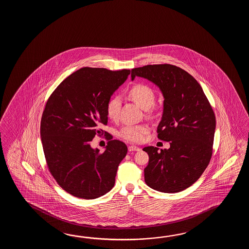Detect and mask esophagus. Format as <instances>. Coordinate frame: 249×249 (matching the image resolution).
I'll use <instances>...</instances> for the list:
<instances>
[{"label":"esophagus","instance_id":"obj_1","mask_svg":"<svg viewBox=\"0 0 249 249\" xmlns=\"http://www.w3.org/2000/svg\"><path fill=\"white\" fill-rule=\"evenodd\" d=\"M141 148H139V147H136V146H129L128 147V150L130 151V152H132V151H139Z\"/></svg>","mask_w":249,"mask_h":249}]
</instances>
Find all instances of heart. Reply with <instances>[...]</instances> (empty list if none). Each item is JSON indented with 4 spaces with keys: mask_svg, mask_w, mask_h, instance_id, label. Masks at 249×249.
Masks as SVG:
<instances>
[{
    "mask_svg": "<svg viewBox=\"0 0 249 249\" xmlns=\"http://www.w3.org/2000/svg\"><path fill=\"white\" fill-rule=\"evenodd\" d=\"M128 94L143 109H148L155 103V92L148 85L137 84L132 86ZM121 109V98L113 95L107 102L106 112L108 118L117 120ZM149 129L144 124H126L119 131V136L131 142H142Z\"/></svg>",
    "mask_w": 249,
    "mask_h": 249,
    "instance_id": "b5f03b06",
    "label": "heart"
}]
</instances>
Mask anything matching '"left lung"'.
Returning <instances> with one entry per match:
<instances>
[{"instance_id":"1","label":"left lung","mask_w":249,"mask_h":249,"mask_svg":"<svg viewBox=\"0 0 249 249\" xmlns=\"http://www.w3.org/2000/svg\"><path fill=\"white\" fill-rule=\"evenodd\" d=\"M131 76L152 82L164 99L158 138L170 142V148H143L149 158L145 182L164 193L183 191L199 179L211 160L216 124L211 105L197 81L174 65L132 69Z\"/></svg>"}]
</instances>
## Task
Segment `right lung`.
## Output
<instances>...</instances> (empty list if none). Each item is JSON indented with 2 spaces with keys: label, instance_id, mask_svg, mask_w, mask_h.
I'll return each mask as SVG.
<instances>
[{
  "label": "right lung",
  "instance_id": "add662e5",
  "mask_svg": "<svg viewBox=\"0 0 249 249\" xmlns=\"http://www.w3.org/2000/svg\"><path fill=\"white\" fill-rule=\"evenodd\" d=\"M131 71L82 68L62 81L48 99L41 120L48 168L64 191L85 199L103 196L115 185L126 156L124 143L111 140L104 152L90 147L107 125V102Z\"/></svg>",
  "mask_w": 249,
  "mask_h": 249
}]
</instances>
